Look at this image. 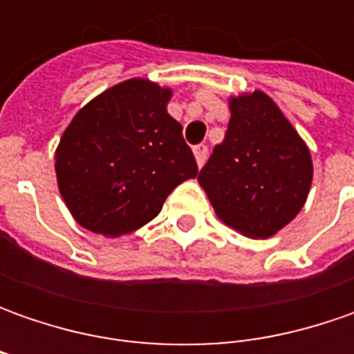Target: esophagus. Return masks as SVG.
I'll return each mask as SVG.
<instances>
[{
	"mask_svg": "<svg viewBox=\"0 0 354 354\" xmlns=\"http://www.w3.org/2000/svg\"><path fill=\"white\" fill-rule=\"evenodd\" d=\"M193 153H195V159H197L198 167H203V165H205V161H207V153H209L207 145H205V143H198V145L193 147Z\"/></svg>",
	"mask_w": 354,
	"mask_h": 354,
	"instance_id": "obj_1",
	"label": "esophagus"
}]
</instances>
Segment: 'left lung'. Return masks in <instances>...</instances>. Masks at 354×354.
<instances>
[{"mask_svg":"<svg viewBox=\"0 0 354 354\" xmlns=\"http://www.w3.org/2000/svg\"><path fill=\"white\" fill-rule=\"evenodd\" d=\"M225 142L198 173L216 216L244 236H274L306 205L313 161L304 138L262 90L228 98Z\"/></svg>","mask_w":354,"mask_h":354,"instance_id":"1","label":"left lung"}]
</instances>
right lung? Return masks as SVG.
<instances>
[{
  "label": "right lung",
  "instance_id": "add662e5",
  "mask_svg": "<svg viewBox=\"0 0 354 354\" xmlns=\"http://www.w3.org/2000/svg\"><path fill=\"white\" fill-rule=\"evenodd\" d=\"M173 90L128 78L82 106L55 151L57 185L73 218L108 238L153 221L179 183L197 177L181 124L167 114Z\"/></svg>",
  "mask_w": 354,
  "mask_h": 354
}]
</instances>
